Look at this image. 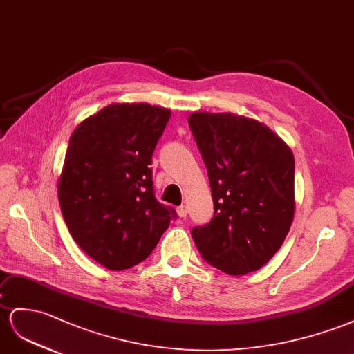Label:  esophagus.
Masks as SVG:
<instances>
[{
	"instance_id": "1",
	"label": "esophagus",
	"mask_w": 354,
	"mask_h": 354,
	"mask_svg": "<svg viewBox=\"0 0 354 354\" xmlns=\"http://www.w3.org/2000/svg\"><path fill=\"white\" fill-rule=\"evenodd\" d=\"M176 211H178V215L180 216V218H185V216H187V214H188V209H187V206H185V205H183V206H179Z\"/></svg>"
}]
</instances>
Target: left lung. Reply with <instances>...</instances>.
Segmentation results:
<instances>
[{"label": "left lung", "mask_w": 354, "mask_h": 354, "mask_svg": "<svg viewBox=\"0 0 354 354\" xmlns=\"http://www.w3.org/2000/svg\"><path fill=\"white\" fill-rule=\"evenodd\" d=\"M209 176L214 218L192 229L202 257L229 275L257 270L283 245L295 215V158L259 121L233 113L188 118Z\"/></svg>", "instance_id": "8db88e82"}]
</instances>
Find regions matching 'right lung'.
<instances>
[{"label": "right lung", "mask_w": 354, "mask_h": 354, "mask_svg": "<svg viewBox=\"0 0 354 354\" xmlns=\"http://www.w3.org/2000/svg\"><path fill=\"white\" fill-rule=\"evenodd\" d=\"M170 111L111 104L77 125L58 183L61 212L77 245L111 270L133 268L176 218L157 201L152 153Z\"/></svg>", "instance_id": "add662e5"}]
</instances>
